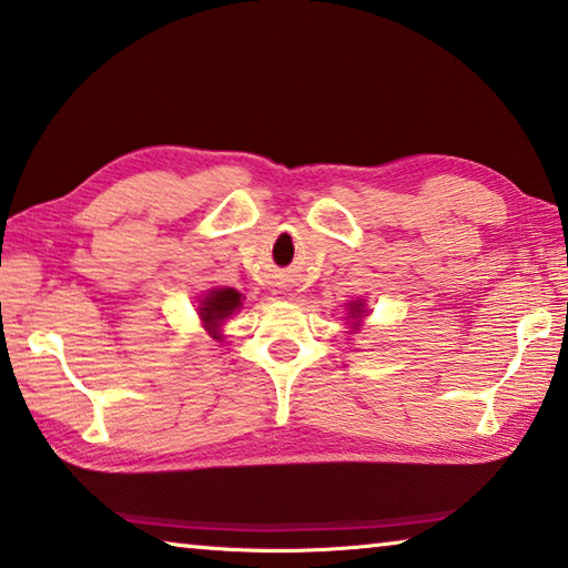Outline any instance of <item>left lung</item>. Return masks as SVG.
Masks as SVG:
<instances>
[{
  "mask_svg": "<svg viewBox=\"0 0 568 568\" xmlns=\"http://www.w3.org/2000/svg\"><path fill=\"white\" fill-rule=\"evenodd\" d=\"M361 313H363V303H355V305H353V311H351V315L355 318V315H361Z\"/></svg>",
  "mask_w": 568,
  "mask_h": 568,
  "instance_id": "8db88e82",
  "label": "left lung"
}]
</instances>
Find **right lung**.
Masks as SVG:
<instances>
[{
	"instance_id": "obj_1",
	"label": "right lung",
	"mask_w": 568,
	"mask_h": 568,
	"mask_svg": "<svg viewBox=\"0 0 568 568\" xmlns=\"http://www.w3.org/2000/svg\"><path fill=\"white\" fill-rule=\"evenodd\" d=\"M235 307H240V293L233 291V287H220V291H213L205 297L203 307H200V315H203L213 338H217V325L223 323Z\"/></svg>"
}]
</instances>
